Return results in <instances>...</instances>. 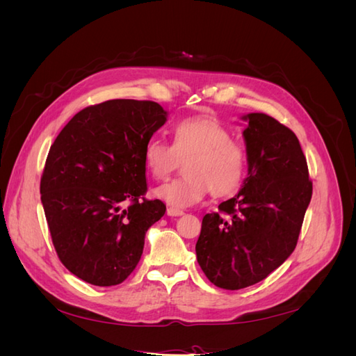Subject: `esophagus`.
Here are the masks:
<instances>
[{
	"label": "esophagus",
	"instance_id": "obj_1",
	"mask_svg": "<svg viewBox=\"0 0 356 356\" xmlns=\"http://www.w3.org/2000/svg\"><path fill=\"white\" fill-rule=\"evenodd\" d=\"M166 213L169 215V217H181V215H184V212H182L181 209H175V208H168Z\"/></svg>",
	"mask_w": 356,
	"mask_h": 356
}]
</instances>
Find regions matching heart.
Wrapping results in <instances>:
<instances>
[{
  "label": "heart",
  "instance_id": "1",
  "mask_svg": "<svg viewBox=\"0 0 356 356\" xmlns=\"http://www.w3.org/2000/svg\"><path fill=\"white\" fill-rule=\"evenodd\" d=\"M187 160L184 177L154 188L153 195L172 208H188L199 203L208 190L213 195H229L245 178L248 154L232 141V134L218 120L191 117L174 127V143L152 138L144 147L145 166L154 178H165Z\"/></svg>",
  "mask_w": 356,
  "mask_h": 356
}]
</instances>
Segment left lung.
Masks as SVG:
<instances>
[{
  "label": "left lung",
  "mask_w": 356,
  "mask_h": 356,
  "mask_svg": "<svg viewBox=\"0 0 356 356\" xmlns=\"http://www.w3.org/2000/svg\"><path fill=\"white\" fill-rule=\"evenodd\" d=\"M248 175L234 197L207 213L197 263L218 288L263 281L293 254L312 199L307 161L293 131L263 113L241 117Z\"/></svg>",
  "instance_id": "left-lung-1"
}]
</instances>
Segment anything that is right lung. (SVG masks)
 Masks as SVG:
<instances>
[{
	"mask_svg": "<svg viewBox=\"0 0 356 356\" xmlns=\"http://www.w3.org/2000/svg\"><path fill=\"white\" fill-rule=\"evenodd\" d=\"M166 120L157 102L111 99L75 114L50 147L41 203L59 260L81 281L118 285L141 260L166 211L143 197L144 147Z\"/></svg>",
	"mask_w": 356,
	"mask_h": 356,
	"instance_id": "1",
	"label": "right lung"
}]
</instances>
